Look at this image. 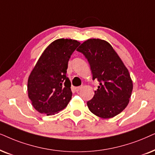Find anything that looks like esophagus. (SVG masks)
I'll use <instances>...</instances> for the list:
<instances>
[{"label": "esophagus", "mask_w": 155, "mask_h": 155, "mask_svg": "<svg viewBox=\"0 0 155 155\" xmlns=\"http://www.w3.org/2000/svg\"><path fill=\"white\" fill-rule=\"evenodd\" d=\"M82 88H83V86H79V87H76V88H75V90H76V92H79V91H81Z\"/></svg>", "instance_id": "obj_1"}]
</instances>
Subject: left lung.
I'll list each match as a JSON object with an SVG mask.
<instances>
[{"mask_svg": "<svg viewBox=\"0 0 155 155\" xmlns=\"http://www.w3.org/2000/svg\"><path fill=\"white\" fill-rule=\"evenodd\" d=\"M90 64L93 79L99 81L98 89L88 108L96 116L108 119L116 116L129 104L133 84L128 69L107 41L88 39L76 49Z\"/></svg>", "mask_w": 155, "mask_h": 155, "instance_id": "left-lung-1", "label": "left lung"}]
</instances>
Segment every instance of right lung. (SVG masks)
<instances>
[{"label": "right lung", "instance_id": "right-lung-1", "mask_svg": "<svg viewBox=\"0 0 155 155\" xmlns=\"http://www.w3.org/2000/svg\"><path fill=\"white\" fill-rule=\"evenodd\" d=\"M81 44L72 39L54 40L43 51L28 77V94L39 113L54 115L71 98V81L67 77L68 61Z\"/></svg>", "mask_w": 155, "mask_h": 155}]
</instances>
